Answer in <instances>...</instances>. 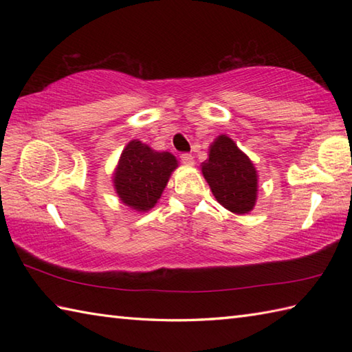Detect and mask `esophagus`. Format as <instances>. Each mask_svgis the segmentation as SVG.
<instances>
[{
  "label": "esophagus",
  "mask_w": 352,
  "mask_h": 352,
  "mask_svg": "<svg viewBox=\"0 0 352 352\" xmlns=\"http://www.w3.org/2000/svg\"><path fill=\"white\" fill-rule=\"evenodd\" d=\"M180 159L186 164V166H193V164H195V160H193L192 154H182Z\"/></svg>",
  "instance_id": "1"
}]
</instances>
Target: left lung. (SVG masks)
<instances>
[{"mask_svg": "<svg viewBox=\"0 0 352 352\" xmlns=\"http://www.w3.org/2000/svg\"><path fill=\"white\" fill-rule=\"evenodd\" d=\"M201 172L216 201L236 214L250 213L257 203L258 174L252 160L227 134H219L208 146V159Z\"/></svg>", "mask_w": 352, "mask_h": 352, "instance_id": "1", "label": "left lung"}]
</instances>
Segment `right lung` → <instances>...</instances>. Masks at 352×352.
<instances>
[{
	"label": "right lung",
	"instance_id": "1",
	"mask_svg": "<svg viewBox=\"0 0 352 352\" xmlns=\"http://www.w3.org/2000/svg\"><path fill=\"white\" fill-rule=\"evenodd\" d=\"M178 160L168 151H155L139 139L122 149L111 175L119 201L131 210L148 212L157 204Z\"/></svg>",
	"mask_w": 352,
	"mask_h": 352
}]
</instances>
